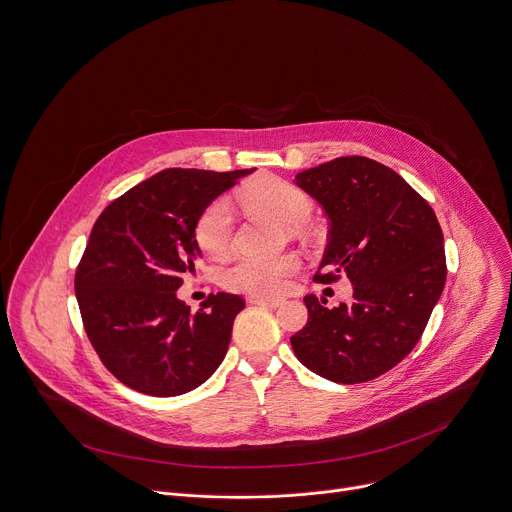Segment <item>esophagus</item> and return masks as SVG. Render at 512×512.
Returning a JSON list of instances; mask_svg holds the SVG:
<instances>
[{
    "instance_id": "1",
    "label": "esophagus",
    "mask_w": 512,
    "mask_h": 512,
    "mask_svg": "<svg viewBox=\"0 0 512 512\" xmlns=\"http://www.w3.org/2000/svg\"><path fill=\"white\" fill-rule=\"evenodd\" d=\"M250 305H268V307H278L282 305V299H274V297H260V295H250L248 297Z\"/></svg>"
}]
</instances>
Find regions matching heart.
<instances>
[{
    "mask_svg": "<svg viewBox=\"0 0 512 512\" xmlns=\"http://www.w3.org/2000/svg\"><path fill=\"white\" fill-rule=\"evenodd\" d=\"M240 201L260 213H266L282 223H303L313 203L299 187L276 179L262 177L240 191ZM234 215L227 201H213L197 219L195 240L205 256L219 260L232 248ZM299 270V258L285 254L278 258L242 256L223 272V285L238 293L252 295H278L289 285V278Z\"/></svg>",
    "mask_w": 512,
    "mask_h": 512,
    "instance_id": "b5f03b06",
    "label": "heart"
}]
</instances>
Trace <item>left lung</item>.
<instances>
[{
  "label": "left lung",
  "instance_id": "left-lung-1",
  "mask_svg": "<svg viewBox=\"0 0 512 512\" xmlns=\"http://www.w3.org/2000/svg\"><path fill=\"white\" fill-rule=\"evenodd\" d=\"M329 219L317 282L348 276L352 303L305 297L307 325L291 337L315 374L368 382L405 360L421 339L445 285L443 234L431 205L392 168L339 156L297 175Z\"/></svg>",
  "mask_w": 512,
  "mask_h": 512
}]
</instances>
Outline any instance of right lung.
Returning a JSON list of instances; mask_svg holds the SVG:
<instances>
[{"instance_id": "1", "label": "right lung", "mask_w": 512, "mask_h": 512, "mask_svg": "<svg viewBox=\"0 0 512 512\" xmlns=\"http://www.w3.org/2000/svg\"><path fill=\"white\" fill-rule=\"evenodd\" d=\"M252 170L166 168L97 217L75 272V295L93 350L122 384L150 396L185 394L225 358L246 301L217 293L193 313L177 289L201 254L197 219Z\"/></svg>"}]
</instances>
